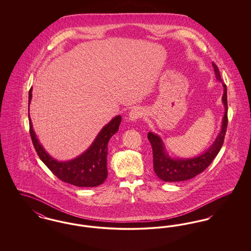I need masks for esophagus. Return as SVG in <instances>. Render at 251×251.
<instances>
[{"mask_svg":"<svg viewBox=\"0 0 251 251\" xmlns=\"http://www.w3.org/2000/svg\"><path fill=\"white\" fill-rule=\"evenodd\" d=\"M142 116H143V112L140 108H133L129 112V120L132 122L137 121Z\"/></svg>","mask_w":251,"mask_h":251,"instance_id":"obj_1","label":"esophagus"}]
</instances>
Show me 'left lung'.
Masks as SVG:
<instances>
[{
	"instance_id": "left-lung-1",
	"label": "left lung",
	"mask_w": 251,
	"mask_h": 251,
	"mask_svg": "<svg viewBox=\"0 0 251 251\" xmlns=\"http://www.w3.org/2000/svg\"><path fill=\"white\" fill-rule=\"evenodd\" d=\"M215 70V78L217 81L222 83L220 72L215 63H213ZM224 94L222 101L225 107V114L223 117L221 131L216 137L213 145L202 154L194 158L187 159H173L169 157L165 150L164 143L159 135L152 132L148 133V139L150 140L152 151H153V168L156 175L164 181L175 182L190 179L197 175L201 174L207 167L211 165L215 156L218 154L219 151L224 143L225 134L227 126V86L223 84Z\"/></svg>"
}]
</instances>
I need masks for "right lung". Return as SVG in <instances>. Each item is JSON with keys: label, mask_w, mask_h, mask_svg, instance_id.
<instances>
[{"label": "right lung", "mask_w": 251, "mask_h": 251, "mask_svg": "<svg viewBox=\"0 0 251 251\" xmlns=\"http://www.w3.org/2000/svg\"><path fill=\"white\" fill-rule=\"evenodd\" d=\"M32 100V88L29 91V104ZM29 110V109H28ZM29 115V113H28ZM29 117L30 135L40 160L58 179L78 187H95L107 178L108 142L119 131L121 117L117 116L99 132L91 146L75 159L59 162L49 155L39 143Z\"/></svg>", "instance_id": "right-lung-1"}]
</instances>
